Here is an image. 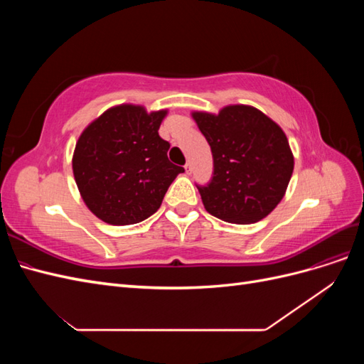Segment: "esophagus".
<instances>
[{
  "instance_id": "obj_1",
  "label": "esophagus",
  "mask_w": 364,
  "mask_h": 364,
  "mask_svg": "<svg viewBox=\"0 0 364 364\" xmlns=\"http://www.w3.org/2000/svg\"><path fill=\"white\" fill-rule=\"evenodd\" d=\"M183 168H185V173H186V174H190V173H191V170H193V167H191V164H190V162H186Z\"/></svg>"
}]
</instances>
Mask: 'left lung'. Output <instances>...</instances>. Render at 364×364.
<instances>
[{
  "label": "left lung",
  "instance_id": "1",
  "mask_svg": "<svg viewBox=\"0 0 364 364\" xmlns=\"http://www.w3.org/2000/svg\"><path fill=\"white\" fill-rule=\"evenodd\" d=\"M213 151L214 173L197 185L206 211L229 223L267 217L282 200L294 159L282 129L257 107L226 106L217 115L193 112Z\"/></svg>",
  "mask_w": 364,
  "mask_h": 364
}]
</instances>
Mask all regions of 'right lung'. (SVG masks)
Wrapping results in <instances>:
<instances>
[{
  "mask_svg": "<svg viewBox=\"0 0 364 364\" xmlns=\"http://www.w3.org/2000/svg\"><path fill=\"white\" fill-rule=\"evenodd\" d=\"M167 111L142 106L107 109L77 141L73 173L86 206L103 222L134 225L155 214L183 167L168 161L158 134Z\"/></svg>",
  "mask_w": 364,
  "mask_h": 364,
  "instance_id": "1",
  "label": "right lung"
}]
</instances>
